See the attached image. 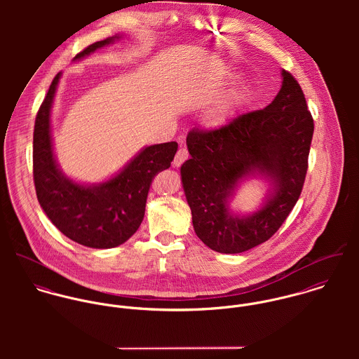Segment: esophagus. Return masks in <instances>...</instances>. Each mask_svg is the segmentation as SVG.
Here are the masks:
<instances>
[{
  "label": "esophagus",
  "instance_id": "obj_1",
  "mask_svg": "<svg viewBox=\"0 0 359 359\" xmlns=\"http://www.w3.org/2000/svg\"><path fill=\"white\" fill-rule=\"evenodd\" d=\"M188 157H189L188 149H187V148H181V149H178V152L175 154L172 164H174L175 167H180L185 160H188Z\"/></svg>",
  "mask_w": 359,
  "mask_h": 359
}]
</instances>
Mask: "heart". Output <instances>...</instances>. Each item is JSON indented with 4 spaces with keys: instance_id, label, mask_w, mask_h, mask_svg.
Masks as SVG:
<instances>
[{
    "instance_id": "b5f03b06",
    "label": "heart",
    "mask_w": 359,
    "mask_h": 359,
    "mask_svg": "<svg viewBox=\"0 0 359 359\" xmlns=\"http://www.w3.org/2000/svg\"><path fill=\"white\" fill-rule=\"evenodd\" d=\"M228 113H229L228 107H225V106L224 107H218V109H215V110H212V111H210L207 114L205 121H207L208 126H217V124L222 123L226 118Z\"/></svg>"
}]
</instances>
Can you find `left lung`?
<instances>
[{
	"mask_svg": "<svg viewBox=\"0 0 359 359\" xmlns=\"http://www.w3.org/2000/svg\"><path fill=\"white\" fill-rule=\"evenodd\" d=\"M313 120L297 80L282 70V87L261 110L214 130H192L191 158L181 180L196 235L214 252L236 255L268 241L297 203L308 168ZM270 182L263 205L252 215L233 213L229 202L250 176Z\"/></svg>",
	"mask_w": 359,
	"mask_h": 359,
	"instance_id": "8db88e82",
	"label": "left lung"
}]
</instances>
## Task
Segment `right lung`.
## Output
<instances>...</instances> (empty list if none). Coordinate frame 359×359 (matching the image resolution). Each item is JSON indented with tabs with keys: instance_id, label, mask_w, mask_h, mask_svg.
Listing matches in <instances>:
<instances>
[{
	"instance_id": "add662e5",
	"label": "right lung",
	"mask_w": 359,
	"mask_h": 359,
	"mask_svg": "<svg viewBox=\"0 0 359 359\" xmlns=\"http://www.w3.org/2000/svg\"><path fill=\"white\" fill-rule=\"evenodd\" d=\"M118 39L120 36H113L94 43L77 53L74 60ZM60 74L52 80L34 123L33 175L37 199L52 224L73 242L91 249L117 248L140 228L152 180L171 165L178 144L144 148L101 184L88 185L70 180L59 168L52 145L51 109Z\"/></svg>"
}]
</instances>
